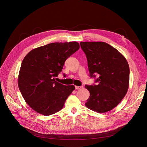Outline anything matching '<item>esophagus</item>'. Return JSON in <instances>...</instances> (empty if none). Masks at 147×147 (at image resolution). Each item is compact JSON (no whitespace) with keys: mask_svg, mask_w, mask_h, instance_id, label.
<instances>
[{"mask_svg":"<svg viewBox=\"0 0 147 147\" xmlns=\"http://www.w3.org/2000/svg\"><path fill=\"white\" fill-rule=\"evenodd\" d=\"M82 88H83L82 86H75V89H76V90H80V89H81Z\"/></svg>","mask_w":147,"mask_h":147,"instance_id":"1","label":"esophagus"}]
</instances>
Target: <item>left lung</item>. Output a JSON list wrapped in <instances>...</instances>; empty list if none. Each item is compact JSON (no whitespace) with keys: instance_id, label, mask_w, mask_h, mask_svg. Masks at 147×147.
I'll list each match as a JSON object with an SVG mask.
<instances>
[{"instance_id":"obj_1","label":"left lung","mask_w":147,"mask_h":147,"mask_svg":"<svg viewBox=\"0 0 147 147\" xmlns=\"http://www.w3.org/2000/svg\"><path fill=\"white\" fill-rule=\"evenodd\" d=\"M80 45L86 56L90 76H99L97 85H85L90 93L85 105L98 113L109 112L119 104L127 92V61L117 49L105 42H81Z\"/></svg>"}]
</instances>
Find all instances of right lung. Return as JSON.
Listing matches in <instances>:
<instances>
[{
    "label": "right lung",
    "mask_w": 147,
    "mask_h": 147,
    "mask_svg": "<svg viewBox=\"0 0 147 147\" xmlns=\"http://www.w3.org/2000/svg\"><path fill=\"white\" fill-rule=\"evenodd\" d=\"M79 48L77 42L51 43L33 49L24 57L18 84L26 103L38 113L48 116L58 112L75 89L56 82L55 77Z\"/></svg>",
    "instance_id": "add662e5"
}]
</instances>
